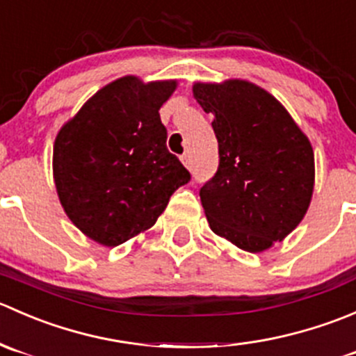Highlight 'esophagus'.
Wrapping results in <instances>:
<instances>
[{
	"instance_id": "1",
	"label": "esophagus",
	"mask_w": 356,
	"mask_h": 356,
	"mask_svg": "<svg viewBox=\"0 0 356 356\" xmlns=\"http://www.w3.org/2000/svg\"><path fill=\"white\" fill-rule=\"evenodd\" d=\"M181 160H182V163H184V167H188L189 170H191V168H193V158H191V155H189V153H184V155L181 156Z\"/></svg>"
}]
</instances>
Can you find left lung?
<instances>
[{
  "label": "left lung",
  "instance_id": "8db88e82",
  "mask_svg": "<svg viewBox=\"0 0 356 356\" xmlns=\"http://www.w3.org/2000/svg\"><path fill=\"white\" fill-rule=\"evenodd\" d=\"M193 92L213 115L218 141V168L200 189L208 224L241 250L260 253L282 241L310 207V141L288 110L251 82H196Z\"/></svg>",
  "mask_w": 356,
  "mask_h": 356
}]
</instances>
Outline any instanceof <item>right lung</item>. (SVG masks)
<instances>
[{
  "mask_svg": "<svg viewBox=\"0 0 356 356\" xmlns=\"http://www.w3.org/2000/svg\"><path fill=\"white\" fill-rule=\"evenodd\" d=\"M175 81L134 75L99 89L68 120L53 146V177L74 225L103 246L153 227L191 174L167 149L160 106Z\"/></svg>",
  "mask_w": 356,
  "mask_h": 356,
  "instance_id": "obj_1",
  "label": "right lung"
}]
</instances>
